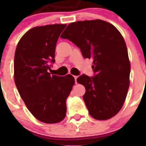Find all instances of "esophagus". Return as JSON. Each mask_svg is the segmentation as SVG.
I'll return each mask as SVG.
<instances>
[{
    "instance_id": "1",
    "label": "esophagus",
    "mask_w": 146,
    "mask_h": 146,
    "mask_svg": "<svg viewBox=\"0 0 146 146\" xmlns=\"http://www.w3.org/2000/svg\"><path fill=\"white\" fill-rule=\"evenodd\" d=\"M74 80H75V83H77V76H74Z\"/></svg>"
}]
</instances>
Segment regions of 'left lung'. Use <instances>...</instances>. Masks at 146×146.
Returning <instances> with one entry per match:
<instances>
[{
  "mask_svg": "<svg viewBox=\"0 0 146 146\" xmlns=\"http://www.w3.org/2000/svg\"><path fill=\"white\" fill-rule=\"evenodd\" d=\"M60 37L93 60L94 76L82 74L77 79L86 88L82 98L89 114L108 120L120 111L129 86L130 62L122 35L114 25L101 20L70 23Z\"/></svg>",
  "mask_w": 146,
  "mask_h": 146,
  "instance_id": "obj_1",
  "label": "left lung"
}]
</instances>
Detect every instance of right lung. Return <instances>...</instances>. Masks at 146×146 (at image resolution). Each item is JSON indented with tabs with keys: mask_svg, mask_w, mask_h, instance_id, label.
<instances>
[{
	"mask_svg": "<svg viewBox=\"0 0 146 146\" xmlns=\"http://www.w3.org/2000/svg\"><path fill=\"white\" fill-rule=\"evenodd\" d=\"M66 25L35 27L27 31L17 46L14 60L15 82L27 108L38 121L58 123L66 113V99L74 78L51 74L58 37Z\"/></svg>",
	"mask_w": 146,
	"mask_h": 146,
	"instance_id": "1",
	"label": "right lung"
}]
</instances>
